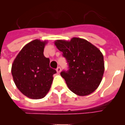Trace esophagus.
I'll list each match as a JSON object with an SVG mask.
<instances>
[{
  "mask_svg": "<svg viewBox=\"0 0 125 125\" xmlns=\"http://www.w3.org/2000/svg\"><path fill=\"white\" fill-rule=\"evenodd\" d=\"M56 71H57V73H59L61 72V69L60 67H57V68L56 69Z\"/></svg>",
  "mask_w": 125,
  "mask_h": 125,
  "instance_id": "esophagus-1",
  "label": "esophagus"
}]
</instances>
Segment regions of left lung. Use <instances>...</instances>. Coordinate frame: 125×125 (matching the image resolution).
<instances>
[{
  "label": "left lung",
  "instance_id": "1",
  "mask_svg": "<svg viewBox=\"0 0 125 125\" xmlns=\"http://www.w3.org/2000/svg\"><path fill=\"white\" fill-rule=\"evenodd\" d=\"M55 45L66 58L68 69L61 72L71 91L86 96L97 89L104 71L103 56L96 47L83 39L57 40Z\"/></svg>",
  "mask_w": 125,
  "mask_h": 125
}]
</instances>
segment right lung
<instances>
[{"label": "right lung", "mask_w": 125, "mask_h": 125, "mask_svg": "<svg viewBox=\"0 0 125 125\" xmlns=\"http://www.w3.org/2000/svg\"><path fill=\"white\" fill-rule=\"evenodd\" d=\"M46 41L36 39L25 45L13 62L11 72L19 91L32 99L43 98L50 89L53 74L49 58L44 56Z\"/></svg>", "instance_id": "right-lung-1"}]
</instances>
